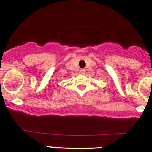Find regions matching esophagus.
Instances as JSON below:
<instances>
[{
	"label": "esophagus",
	"mask_w": 152,
	"mask_h": 152,
	"mask_svg": "<svg viewBox=\"0 0 152 152\" xmlns=\"http://www.w3.org/2000/svg\"><path fill=\"white\" fill-rule=\"evenodd\" d=\"M86 69H81L80 73H82V74H85V73H86Z\"/></svg>",
	"instance_id": "obj_1"
}]
</instances>
